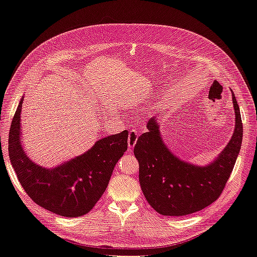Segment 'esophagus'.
Instances as JSON below:
<instances>
[{
	"label": "esophagus",
	"instance_id": "obj_1",
	"mask_svg": "<svg viewBox=\"0 0 257 257\" xmlns=\"http://www.w3.org/2000/svg\"><path fill=\"white\" fill-rule=\"evenodd\" d=\"M137 138H138V134L137 132L135 130L131 131L130 134H128V141H127V144H128V148L132 149L134 147V146L136 145V142H137Z\"/></svg>",
	"mask_w": 257,
	"mask_h": 257
}]
</instances>
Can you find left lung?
Segmentation results:
<instances>
[{"label": "left lung", "instance_id": "obj_1", "mask_svg": "<svg viewBox=\"0 0 257 257\" xmlns=\"http://www.w3.org/2000/svg\"><path fill=\"white\" fill-rule=\"evenodd\" d=\"M235 125L225 149L213 162L198 166L180 160L162 141L155 116L137 138L134 155L140 163V183L148 203L161 215L185 216L212 204L223 192L242 144V120L232 93Z\"/></svg>", "mask_w": 257, "mask_h": 257}]
</instances>
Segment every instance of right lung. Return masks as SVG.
I'll list each match as a JSON object with an SVG mask.
<instances>
[{"label": "right lung", "mask_w": 257, "mask_h": 257, "mask_svg": "<svg viewBox=\"0 0 257 257\" xmlns=\"http://www.w3.org/2000/svg\"><path fill=\"white\" fill-rule=\"evenodd\" d=\"M23 100L14 114L9 136L10 160L20 185L37 204L60 216L79 217L88 213L105 192L116 162L127 150L128 132L103 137L85 154L45 169L31 161L23 148Z\"/></svg>", "instance_id": "right-lung-1"}]
</instances>
